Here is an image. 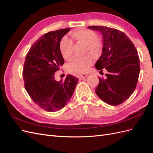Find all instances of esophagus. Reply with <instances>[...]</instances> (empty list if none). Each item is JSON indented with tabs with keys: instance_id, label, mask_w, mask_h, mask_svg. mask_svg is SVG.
<instances>
[{
	"instance_id": "esophagus-1",
	"label": "esophagus",
	"mask_w": 153,
	"mask_h": 153,
	"mask_svg": "<svg viewBox=\"0 0 153 153\" xmlns=\"http://www.w3.org/2000/svg\"><path fill=\"white\" fill-rule=\"evenodd\" d=\"M86 76H87L86 74H82V75H80V76H78V79H79L80 80H82V79H84V78H85Z\"/></svg>"
}]
</instances>
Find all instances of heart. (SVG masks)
I'll return each mask as SVG.
<instances>
[{"mask_svg":"<svg viewBox=\"0 0 153 153\" xmlns=\"http://www.w3.org/2000/svg\"><path fill=\"white\" fill-rule=\"evenodd\" d=\"M71 36L77 41L87 45V50L92 54L98 55L101 49L98 41H96L97 36L94 32L87 29L76 30L71 34ZM73 42L68 37L65 36L61 39L59 44V50L64 59H68L72 55ZM93 62L90 55L82 57H75L69 61L66 68L68 72L74 75H80L85 73Z\"/></svg>","mask_w":153,"mask_h":153,"instance_id":"obj_1","label":"heart"}]
</instances>
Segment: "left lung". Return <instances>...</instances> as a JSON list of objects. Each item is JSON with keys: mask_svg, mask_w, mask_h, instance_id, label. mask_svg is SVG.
Wrapping results in <instances>:
<instances>
[{"mask_svg": "<svg viewBox=\"0 0 153 153\" xmlns=\"http://www.w3.org/2000/svg\"><path fill=\"white\" fill-rule=\"evenodd\" d=\"M88 28L102 34V54L95 67L108 71L106 78L99 77L96 94L106 103L119 105L132 94L137 86L140 73L137 50L128 37L117 29L103 26Z\"/></svg>", "mask_w": 153, "mask_h": 153, "instance_id": "left-lung-1", "label": "left lung"}]
</instances>
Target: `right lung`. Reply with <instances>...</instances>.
<instances>
[{
    "mask_svg": "<svg viewBox=\"0 0 153 153\" xmlns=\"http://www.w3.org/2000/svg\"><path fill=\"white\" fill-rule=\"evenodd\" d=\"M70 28L49 32L32 45L27 53L23 78L31 99L40 108L53 112L62 109L71 99L78 79L68 75L57 82L54 74L64 63L59 44Z\"/></svg>",
    "mask_w": 153,
    "mask_h": 153,
    "instance_id": "add662e5",
    "label": "right lung"
}]
</instances>
